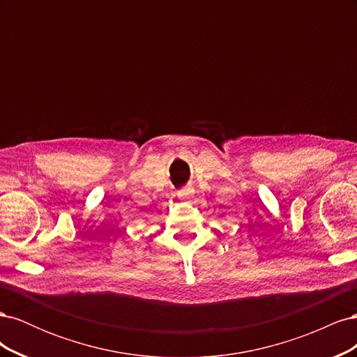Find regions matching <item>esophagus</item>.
Instances as JSON below:
<instances>
[{
    "mask_svg": "<svg viewBox=\"0 0 357 357\" xmlns=\"http://www.w3.org/2000/svg\"><path fill=\"white\" fill-rule=\"evenodd\" d=\"M192 193H193V190H192L190 188H183V189L178 192V198L188 199V198L192 197Z\"/></svg>",
    "mask_w": 357,
    "mask_h": 357,
    "instance_id": "1",
    "label": "esophagus"
}]
</instances>
